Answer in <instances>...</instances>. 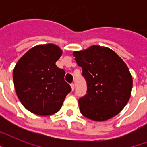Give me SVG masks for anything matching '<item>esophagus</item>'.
I'll use <instances>...</instances> for the list:
<instances>
[{
	"instance_id": "1",
	"label": "esophagus",
	"mask_w": 147,
	"mask_h": 147,
	"mask_svg": "<svg viewBox=\"0 0 147 147\" xmlns=\"http://www.w3.org/2000/svg\"><path fill=\"white\" fill-rule=\"evenodd\" d=\"M70 85H71V90H72V91H74V89H75V85H74L73 83H71V84Z\"/></svg>"
}]
</instances>
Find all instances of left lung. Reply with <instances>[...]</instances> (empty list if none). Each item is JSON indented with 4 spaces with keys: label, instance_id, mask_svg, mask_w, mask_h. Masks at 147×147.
<instances>
[{
    "label": "left lung",
    "instance_id": "obj_1",
    "mask_svg": "<svg viewBox=\"0 0 147 147\" xmlns=\"http://www.w3.org/2000/svg\"><path fill=\"white\" fill-rule=\"evenodd\" d=\"M87 82V94L78 100L83 116L94 121L111 118L130 98L133 78L125 62L112 49L100 46L73 53Z\"/></svg>",
    "mask_w": 147,
    "mask_h": 147
}]
</instances>
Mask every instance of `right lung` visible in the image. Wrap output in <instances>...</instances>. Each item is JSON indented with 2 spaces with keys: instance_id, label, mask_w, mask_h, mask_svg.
I'll return each instance as SVG.
<instances>
[{
  "instance_id": "add662e5",
  "label": "right lung",
  "mask_w": 147,
  "mask_h": 147,
  "mask_svg": "<svg viewBox=\"0 0 147 147\" xmlns=\"http://www.w3.org/2000/svg\"><path fill=\"white\" fill-rule=\"evenodd\" d=\"M62 54V49L55 44L38 45L27 51L15 65V91L29 111L41 116L55 114L71 92L64 79L65 71L55 65Z\"/></svg>"
}]
</instances>
